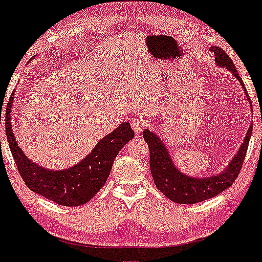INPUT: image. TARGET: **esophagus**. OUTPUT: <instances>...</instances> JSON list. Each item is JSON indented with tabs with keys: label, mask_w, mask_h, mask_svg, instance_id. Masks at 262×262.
<instances>
[{
	"label": "esophagus",
	"mask_w": 262,
	"mask_h": 262,
	"mask_svg": "<svg viewBox=\"0 0 262 262\" xmlns=\"http://www.w3.org/2000/svg\"><path fill=\"white\" fill-rule=\"evenodd\" d=\"M131 125H132V127H134L136 134L140 135L141 131H143L144 126H145V123L141 118H135V119H132Z\"/></svg>",
	"instance_id": "esophagus-1"
}]
</instances>
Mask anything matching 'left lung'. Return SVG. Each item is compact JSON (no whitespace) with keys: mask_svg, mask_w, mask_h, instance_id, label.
Instances as JSON below:
<instances>
[{"mask_svg":"<svg viewBox=\"0 0 262 262\" xmlns=\"http://www.w3.org/2000/svg\"><path fill=\"white\" fill-rule=\"evenodd\" d=\"M210 51L215 54L216 66L225 68V70L232 73V75L242 85L245 96L248 98L246 88L238 74L237 68H235L231 58L225 53V51L217 46H211ZM247 102L251 104L250 98ZM252 130L253 124L248 127L245 138L240 145L237 154H234L224 169L217 174L209 175V177L196 178L192 175L190 177V175L184 174L183 171L180 170L171 160L168 149L162 143L160 137L154 131L145 128L143 131V137L149 148V167H151L154 184L167 199L175 203L194 204L212 199V197L221 194L222 191L228 189L237 179L239 171L242 169L244 159H245Z\"/></svg>","mask_w":262,"mask_h":262,"instance_id":"1","label":"left lung"}]
</instances>
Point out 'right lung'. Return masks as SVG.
Instances as JSON below:
<instances>
[{
	"label": "right lung",
	"mask_w": 262,
	"mask_h": 262,
	"mask_svg": "<svg viewBox=\"0 0 262 262\" xmlns=\"http://www.w3.org/2000/svg\"><path fill=\"white\" fill-rule=\"evenodd\" d=\"M14 96L15 93H12L7 104L6 134L17 169L25 184L33 192L59 205L79 207L87 203L104 186L118 152L135 137L130 123H122L103 137L92 152L76 165L65 169H49L29 159L17 143L11 125Z\"/></svg>",
	"instance_id": "obj_1"
}]
</instances>
